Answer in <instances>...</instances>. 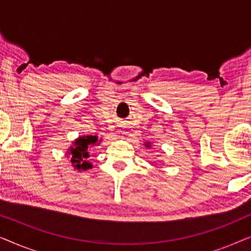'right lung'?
<instances>
[{
  "label": "right lung",
  "instance_id": "obj_1",
  "mask_svg": "<svg viewBox=\"0 0 251 251\" xmlns=\"http://www.w3.org/2000/svg\"><path fill=\"white\" fill-rule=\"evenodd\" d=\"M98 138L97 136H83L74 142V147H72L70 152L71 162L78 170H87L91 168V163H89L87 159L89 156L88 147L95 145Z\"/></svg>",
  "mask_w": 251,
  "mask_h": 251
}]
</instances>
